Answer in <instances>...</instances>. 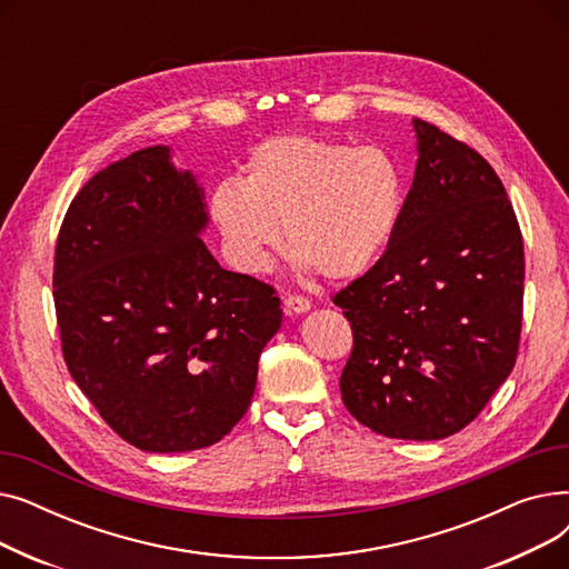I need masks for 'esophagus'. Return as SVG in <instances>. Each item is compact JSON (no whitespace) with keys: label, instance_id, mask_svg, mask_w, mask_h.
Instances as JSON below:
<instances>
[{"label":"esophagus","instance_id":"34e87169","mask_svg":"<svg viewBox=\"0 0 569 569\" xmlns=\"http://www.w3.org/2000/svg\"><path fill=\"white\" fill-rule=\"evenodd\" d=\"M283 305H286V311H288V313H305V311L311 309V300H309V297L297 295V292H295V295H286Z\"/></svg>","mask_w":569,"mask_h":569}]
</instances>
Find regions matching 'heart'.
Here are the masks:
<instances>
[{"label":"heart","instance_id":"heart-1","mask_svg":"<svg viewBox=\"0 0 569 569\" xmlns=\"http://www.w3.org/2000/svg\"><path fill=\"white\" fill-rule=\"evenodd\" d=\"M406 179L376 144L286 133L258 142L244 179H221L209 212L232 262L264 272L281 249L316 274L346 281L376 264L401 219Z\"/></svg>","mask_w":569,"mask_h":569}]
</instances>
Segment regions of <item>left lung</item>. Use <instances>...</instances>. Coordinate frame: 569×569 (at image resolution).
Returning a JSON list of instances; mask_svg holds the SVG:
<instances>
[{
    "label": "left lung",
    "instance_id": "1",
    "mask_svg": "<svg viewBox=\"0 0 569 569\" xmlns=\"http://www.w3.org/2000/svg\"><path fill=\"white\" fill-rule=\"evenodd\" d=\"M417 159L378 262L332 300L352 330L341 399L357 422L401 440L468 427L510 376L523 320V237L496 170L415 119Z\"/></svg>",
    "mask_w": 569,
    "mask_h": 569
}]
</instances>
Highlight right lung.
Wrapping results in <instances>:
<instances>
[{"instance_id":"right-lung-1","label":"right lung","mask_w":569,"mask_h":569,"mask_svg":"<svg viewBox=\"0 0 569 569\" xmlns=\"http://www.w3.org/2000/svg\"><path fill=\"white\" fill-rule=\"evenodd\" d=\"M191 172L168 147L99 170L57 234L52 297L64 362L103 422L144 452L219 442L249 410L281 327L277 290L223 269Z\"/></svg>"}]
</instances>
